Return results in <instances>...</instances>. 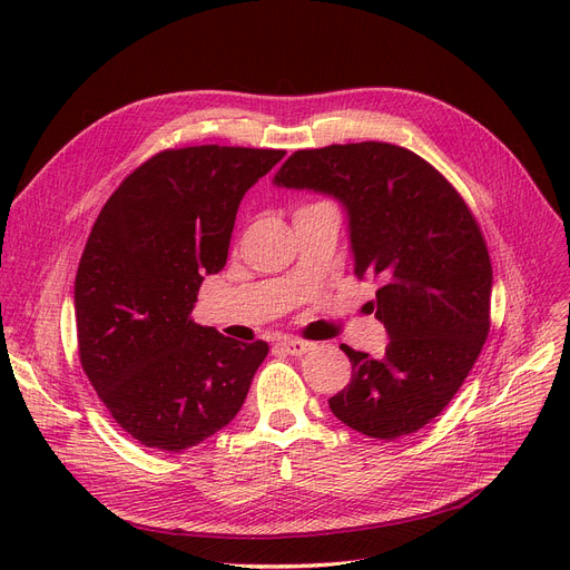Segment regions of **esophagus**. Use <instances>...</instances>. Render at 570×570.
I'll return each instance as SVG.
<instances>
[{
    "mask_svg": "<svg viewBox=\"0 0 570 570\" xmlns=\"http://www.w3.org/2000/svg\"><path fill=\"white\" fill-rule=\"evenodd\" d=\"M279 348L286 351L288 355H305L314 348L312 342H303V340H282L279 342Z\"/></svg>",
    "mask_w": 570,
    "mask_h": 570,
    "instance_id": "1",
    "label": "esophagus"
}]
</instances>
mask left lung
I'll list each match as a JSON object with an SVG mask.
<instances>
[{"label": "left lung", "instance_id": "obj_1", "mask_svg": "<svg viewBox=\"0 0 570 570\" xmlns=\"http://www.w3.org/2000/svg\"><path fill=\"white\" fill-rule=\"evenodd\" d=\"M275 185L335 196L348 215L355 277H376L383 357L342 344L351 383L327 400L372 439L413 434L455 397L490 333L492 263L481 226L423 157L391 142L297 149Z\"/></svg>", "mask_w": 570, "mask_h": 570}]
</instances>
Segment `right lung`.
<instances>
[{"label":"right lung","instance_id":"1","mask_svg":"<svg viewBox=\"0 0 570 570\" xmlns=\"http://www.w3.org/2000/svg\"><path fill=\"white\" fill-rule=\"evenodd\" d=\"M284 149L196 145L147 159L99 213L78 263L80 365L115 423L179 453L243 409L267 344L191 318L205 275L226 265L243 196Z\"/></svg>","mask_w":570,"mask_h":570}]
</instances>
